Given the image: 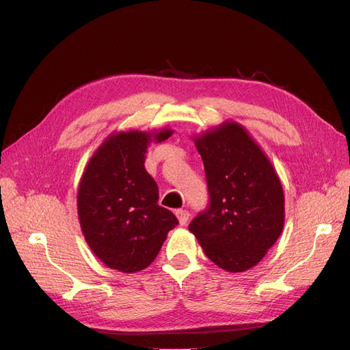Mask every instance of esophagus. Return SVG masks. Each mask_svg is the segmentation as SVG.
Listing matches in <instances>:
<instances>
[{"instance_id": "34e87169", "label": "esophagus", "mask_w": 350, "mask_h": 350, "mask_svg": "<svg viewBox=\"0 0 350 350\" xmlns=\"http://www.w3.org/2000/svg\"><path fill=\"white\" fill-rule=\"evenodd\" d=\"M176 217L179 220V225L185 226L188 224V219H189L188 210H176Z\"/></svg>"}]
</instances>
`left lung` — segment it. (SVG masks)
<instances>
[{
    "label": "left lung",
    "instance_id": "1",
    "mask_svg": "<svg viewBox=\"0 0 350 350\" xmlns=\"http://www.w3.org/2000/svg\"><path fill=\"white\" fill-rule=\"evenodd\" d=\"M203 159L208 206L188 229L206 256L226 271L250 270L284 225L280 179L242 125L226 121L194 139Z\"/></svg>",
    "mask_w": 350,
    "mask_h": 350
}]
</instances>
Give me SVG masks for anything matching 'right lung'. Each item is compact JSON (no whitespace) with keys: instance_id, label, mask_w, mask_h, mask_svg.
Returning <instances> with one entry per match:
<instances>
[{"instance_id":"obj_1","label":"right lung","mask_w":350,"mask_h":350,"mask_svg":"<svg viewBox=\"0 0 350 350\" xmlns=\"http://www.w3.org/2000/svg\"><path fill=\"white\" fill-rule=\"evenodd\" d=\"M172 130L126 131L109 135L89 161L77 194L83 235L109 269L135 273L150 266L167 232L178 225L159 206V188L144 167L147 146Z\"/></svg>"}]
</instances>
